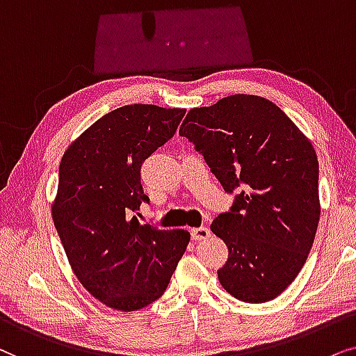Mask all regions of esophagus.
Returning a JSON list of instances; mask_svg holds the SVG:
<instances>
[{
	"label": "esophagus",
	"mask_w": 356,
	"mask_h": 356,
	"mask_svg": "<svg viewBox=\"0 0 356 356\" xmlns=\"http://www.w3.org/2000/svg\"><path fill=\"white\" fill-rule=\"evenodd\" d=\"M191 234H192L193 241H203V239L210 238L211 233L207 226H200V227H193V229L191 231Z\"/></svg>",
	"instance_id": "obj_1"
}]
</instances>
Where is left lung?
Here are the masks:
<instances>
[{
	"label": "left lung",
	"mask_w": 356,
	"mask_h": 356,
	"mask_svg": "<svg viewBox=\"0 0 356 356\" xmlns=\"http://www.w3.org/2000/svg\"><path fill=\"white\" fill-rule=\"evenodd\" d=\"M179 135L195 145L227 193L238 188L231 210L210 226L229 250L218 270L221 286L245 302L273 300L306 264L319 225L311 141L280 107L252 94L192 108Z\"/></svg>",
	"instance_id": "1"
}]
</instances>
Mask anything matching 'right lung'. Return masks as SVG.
I'll use <instances>...</instances> for the list:
<instances>
[{"instance_id": "add662e5", "label": "right lung", "mask_w": 356, "mask_h": 356, "mask_svg": "<svg viewBox=\"0 0 356 356\" xmlns=\"http://www.w3.org/2000/svg\"><path fill=\"white\" fill-rule=\"evenodd\" d=\"M186 108L131 104L94 122L65 151L51 205L56 233L81 285L112 309L163 296L191 233L141 225V164L170 140Z\"/></svg>"}]
</instances>
